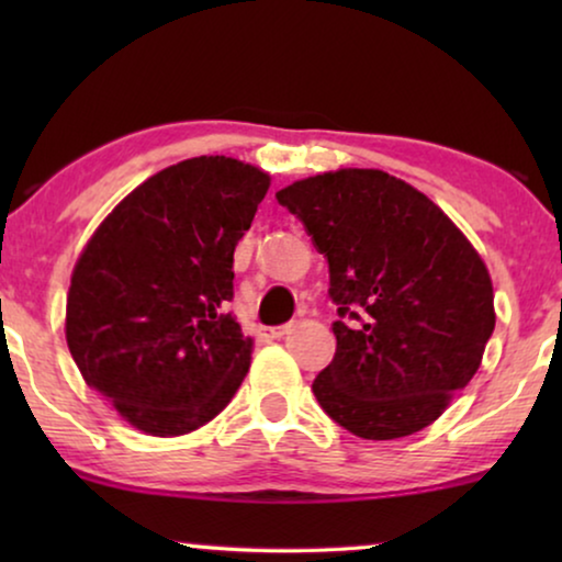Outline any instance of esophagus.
Returning a JSON list of instances; mask_svg holds the SVG:
<instances>
[{
    "label": "esophagus",
    "mask_w": 562,
    "mask_h": 562,
    "mask_svg": "<svg viewBox=\"0 0 562 562\" xmlns=\"http://www.w3.org/2000/svg\"><path fill=\"white\" fill-rule=\"evenodd\" d=\"M291 325H279V327H258V337L260 340H279L289 333Z\"/></svg>",
    "instance_id": "1"
}]
</instances>
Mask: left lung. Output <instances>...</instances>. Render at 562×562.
I'll return each instance as SVG.
<instances>
[{
    "label": "left lung",
    "instance_id": "8db88e82",
    "mask_svg": "<svg viewBox=\"0 0 562 562\" xmlns=\"http://www.w3.org/2000/svg\"><path fill=\"white\" fill-rule=\"evenodd\" d=\"M276 199L329 266L340 319L333 363L312 383L322 409L363 440L432 425L496 325L479 252L422 191L373 168L312 176Z\"/></svg>",
    "mask_w": 562,
    "mask_h": 562
}]
</instances>
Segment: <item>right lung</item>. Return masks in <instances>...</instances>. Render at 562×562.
Instances as JSON below:
<instances>
[{
  "instance_id": "right-lung-1",
  "label": "right lung",
  "mask_w": 562,
  "mask_h": 562,
  "mask_svg": "<svg viewBox=\"0 0 562 562\" xmlns=\"http://www.w3.org/2000/svg\"><path fill=\"white\" fill-rule=\"evenodd\" d=\"M268 187V173L225 156L168 166L114 206L74 268L68 350L145 435L194 432L248 373L252 342L227 304L235 245Z\"/></svg>"
}]
</instances>
